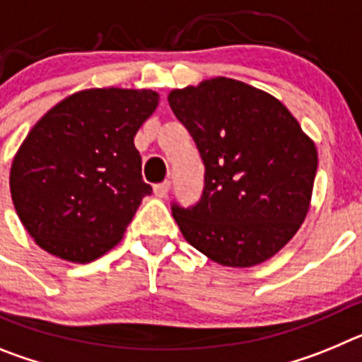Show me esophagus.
I'll use <instances>...</instances> for the list:
<instances>
[{
    "instance_id": "esophagus-1",
    "label": "esophagus",
    "mask_w": 362,
    "mask_h": 362,
    "mask_svg": "<svg viewBox=\"0 0 362 362\" xmlns=\"http://www.w3.org/2000/svg\"><path fill=\"white\" fill-rule=\"evenodd\" d=\"M168 190H170V181H168V179H166V181H163V183L153 185V194H156L158 197H166Z\"/></svg>"
}]
</instances>
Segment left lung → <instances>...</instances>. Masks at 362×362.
I'll use <instances>...</instances> for the list:
<instances>
[{"label":"left lung","instance_id":"8db88e82","mask_svg":"<svg viewBox=\"0 0 362 362\" xmlns=\"http://www.w3.org/2000/svg\"><path fill=\"white\" fill-rule=\"evenodd\" d=\"M204 165L194 206L172 214L194 248L225 267H254L283 248L308 214L317 150L290 110L243 81L214 78L168 94Z\"/></svg>","mask_w":362,"mask_h":362}]
</instances>
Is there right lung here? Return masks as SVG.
<instances>
[{
  "instance_id": "right-lung-1",
  "label": "right lung",
  "mask_w": 362,
  "mask_h": 362,
  "mask_svg": "<svg viewBox=\"0 0 362 362\" xmlns=\"http://www.w3.org/2000/svg\"><path fill=\"white\" fill-rule=\"evenodd\" d=\"M152 90L90 88L50 108L11 168V194L34 241L57 257L88 263L117 245L152 187L134 136L152 116Z\"/></svg>"
}]
</instances>
